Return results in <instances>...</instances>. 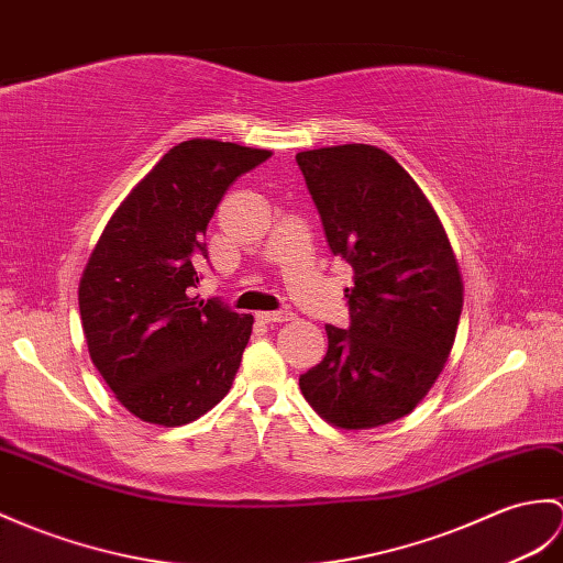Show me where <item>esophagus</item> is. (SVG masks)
I'll return each mask as SVG.
<instances>
[{"label":"esophagus","mask_w":563,"mask_h":563,"mask_svg":"<svg viewBox=\"0 0 563 563\" xmlns=\"http://www.w3.org/2000/svg\"><path fill=\"white\" fill-rule=\"evenodd\" d=\"M256 319L261 323H285V321H292L295 313L290 309H278V311H258Z\"/></svg>","instance_id":"1"}]
</instances>
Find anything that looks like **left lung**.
I'll list each match as a JSON object with an SVG mask.
<instances>
[{
  "mask_svg": "<svg viewBox=\"0 0 563 563\" xmlns=\"http://www.w3.org/2000/svg\"><path fill=\"white\" fill-rule=\"evenodd\" d=\"M333 256L352 266L350 325H325L329 352L299 376L307 402L341 429H372L417 408L459 331L463 278L417 181L367 143L297 153Z\"/></svg>",
  "mask_w": 563,
  "mask_h": 563,
  "instance_id": "obj_1",
  "label": "left lung"
}]
</instances>
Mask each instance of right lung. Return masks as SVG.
Segmentation results:
<instances>
[{
  "label": "right lung",
  "instance_id": "1",
  "mask_svg": "<svg viewBox=\"0 0 563 563\" xmlns=\"http://www.w3.org/2000/svg\"><path fill=\"white\" fill-rule=\"evenodd\" d=\"M271 151L191 139L169 148L104 225L78 283L90 360L139 420L179 427L228 396L254 317L191 297L206 228Z\"/></svg>",
  "mask_w": 563,
  "mask_h": 563
}]
</instances>
